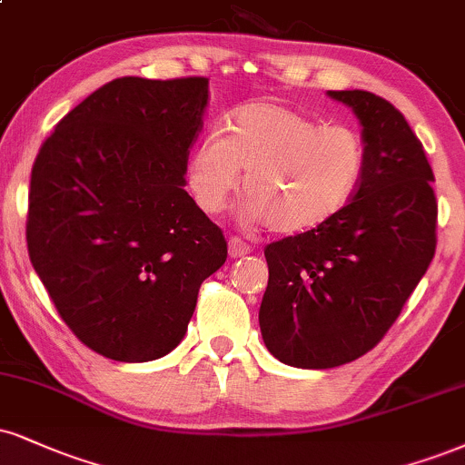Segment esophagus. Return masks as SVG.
Segmentation results:
<instances>
[{
  "mask_svg": "<svg viewBox=\"0 0 465 465\" xmlns=\"http://www.w3.org/2000/svg\"><path fill=\"white\" fill-rule=\"evenodd\" d=\"M251 251H253V249H251V244L244 242L242 238H238V236L229 238V257H233V260L249 255Z\"/></svg>",
  "mask_w": 465,
  "mask_h": 465,
  "instance_id": "obj_1",
  "label": "esophagus"
}]
</instances>
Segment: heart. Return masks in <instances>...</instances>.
Returning a JSON list of instances; mask_svg holds the SVG:
<instances>
[{
	"mask_svg": "<svg viewBox=\"0 0 465 465\" xmlns=\"http://www.w3.org/2000/svg\"><path fill=\"white\" fill-rule=\"evenodd\" d=\"M366 171V144L349 125L283 104L240 105L221 136L203 138L188 162V188L205 214H218L240 186L247 214L282 236L316 232L353 201Z\"/></svg>",
	"mask_w": 465,
	"mask_h": 465,
	"instance_id": "1",
	"label": "heart"
}]
</instances>
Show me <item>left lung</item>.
I'll list each match as a JSON object with an SVG mask.
<instances>
[{
	"instance_id": "left-lung-1",
	"label": "left lung",
	"mask_w": 465,
	"mask_h": 465,
	"mask_svg": "<svg viewBox=\"0 0 465 465\" xmlns=\"http://www.w3.org/2000/svg\"><path fill=\"white\" fill-rule=\"evenodd\" d=\"M329 97L360 119L366 171L329 225L264 249L268 286L260 305L266 349L288 366L316 371L381 342L438 244L433 171L405 116L368 91Z\"/></svg>"
}]
</instances>
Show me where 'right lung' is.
<instances>
[{"instance_id": "right-lung-1", "label": "right lung", "mask_w": 465, "mask_h": 465, "mask_svg": "<svg viewBox=\"0 0 465 465\" xmlns=\"http://www.w3.org/2000/svg\"><path fill=\"white\" fill-rule=\"evenodd\" d=\"M208 77L104 84L60 119L30 179L27 253L77 340L114 361L182 342L221 227L183 190Z\"/></svg>"}]
</instances>
